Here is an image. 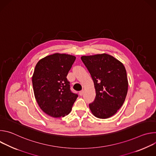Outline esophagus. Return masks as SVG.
Segmentation results:
<instances>
[{"mask_svg": "<svg viewBox=\"0 0 156 156\" xmlns=\"http://www.w3.org/2000/svg\"><path fill=\"white\" fill-rule=\"evenodd\" d=\"M84 90H81V91H80V92H79V94H80V96H83V94H84Z\"/></svg>", "mask_w": 156, "mask_h": 156, "instance_id": "34e87169", "label": "esophagus"}]
</instances>
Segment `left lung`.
I'll use <instances>...</instances> for the list:
<instances>
[{"mask_svg":"<svg viewBox=\"0 0 156 156\" xmlns=\"http://www.w3.org/2000/svg\"><path fill=\"white\" fill-rule=\"evenodd\" d=\"M81 60L90 73L96 90L94 101L89 107L97 118L115 114L125 100L128 82L123 64L107 54L83 55Z\"/></svg>","mask_w":156,"mask_h":156,"instance_id":"obj_1","label":"left lung"}]
</instances>
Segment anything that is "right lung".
<instances>
[{
  "mask_svg": "<svg viewBox=\"0 0 156 156\" xmlns=\"http://www.w3.org/2000/svg\"><path fill=\"white\" fill-rule=\"evenodd\" d=\"M76 57L55 53L37 63L32 76L36 100L44 113L60 118L71 112L78 95L71 92L66 79Z\"/></svg>",
  "mask_w": 156,
  "mask_h": 156,
  "instance_id": "1",
  "label": "right lung"
}]
</instances>
